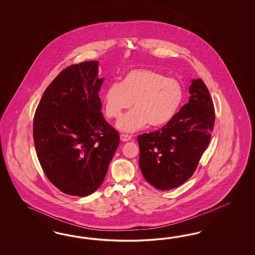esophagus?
<instances>
[{"instance_id": "34e87169", "label": "esophagus", "mask_w": 255, "mask_h": 255, "mask_svg": "<svg viewBox=\"0 0 255 255\" xmlns=\"http://www.w3.org/2000/svg\"><path fill=\"white\" fill-rule=\"evenodd\" d=\"M131 139V135H129V134H126V133H122L121 134V140L123 141V142H127V141H130Z\"/></svg>"}]
</instances>
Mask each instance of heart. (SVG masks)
Segmentation results:
<instances>
[{
	"instance_id": "1",
	"label": "heart",
	"mask_w": 255,
	"mask_h": 255,
	"mask_svg": "<svg viewBox=\"0 0 255 255\" xmlns=\"http://www.w3.org/2000/svg\"><path fill=\"white\" fill-rule=\"evenodd\" d=\"M183 98V87L177 79L141 68L126 73L121 83L108 86L103 103L108 119H120L133 102L134 108L117 124L121 131L131 132L147 124L152 127L168 124L177 115Z\"/></svg>"
}]
</instances>
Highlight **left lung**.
<instances>
[{
	"label": "left lung",
	"instance_id": "8db88e82",
	"mask_svg": "<svg viewBox=\"0 0 255 255\" xmlns=\"http://www.w3.org/2000/svg\"><path fill=\"white\" fill-rule=\"evenodd\" d=\"M189 103L162 129L137 136L139 167L145 179L159 190H171L193 176L209 146L215 112L209 90L193 79Z\"/></svg>",
	"mask_w": 255,
	"mask_h": 255
}]
</instances>
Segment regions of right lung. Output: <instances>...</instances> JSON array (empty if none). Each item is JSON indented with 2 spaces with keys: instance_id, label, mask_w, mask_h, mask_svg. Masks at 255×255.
I'll use <instances>...</instances> for the list:
<instances>
[{
  "instance_id": "add662e5",
  "label": "right lung",
  "mask_w": 255,
  "mask_h": 255,
  "mask_svg": "<svg viewBox=\"0 0 255 255\" xmlns=\"http://www.w3.org/2000/svg\"><path fill=\"white\" fill-rule=\"evenodd\" d=\"M96 61L70 65L46 88L33 119L39 162L62 193L85 197L103 183L119 147V132L104 119Z\"/></svg>"
}]
</instances>
